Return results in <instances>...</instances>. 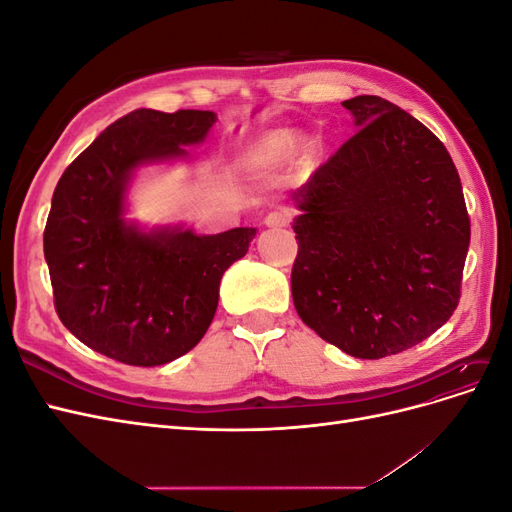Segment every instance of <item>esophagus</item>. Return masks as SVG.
Wrapping results in <instances>:
<instances>
[{"label": "esophagus", "instance_id": "obj_1", "mask_svg": "<svg viewBox=\"0 0 512 512\" xmlns=\"http://www.w3.org/2000/svg\"><path fill=\"white\" fill-rule=\"evenodd\" d=\"M265 224L271 226V228H277V226H288L290 224V215L286 211H271L267 218H265Z\"/></svg>", "mask_w": 512, "mask_h": 512}]
</instances>
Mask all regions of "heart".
Here are the masks:
<instances>
[{
  "instance_id": "heart-1",
  "label": "heart",
  "mask_w": 512,
  "mask_h": 512,
  "mask_svg": "<svg viewBox=\"0 0 512 512\" xmlns=\"http://www.w3.org/2000/svg\"><path fill=\"white\" fill-rule=\"evenodd\" d=\"M292 149H294L292 134H286V132L271 134L252 151L250 162L254 168H260V170L284 166L292 156Z\"/></svg>"
}]
</instances>
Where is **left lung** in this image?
Masks as SVG:
<instances>
[{
	"label": "left lung",
	"mask_w": 512,
	"mask_h": 512,
	"mask_svg": "<svg viewBox=\"0 0 512 512\" xmlns=\"http://www.w3.org/2000/svg\"><path fill=\"white\" fill-rule=\"evenodd\" d=\"M342 106L359 130L294 192L292 301L324 342L382 359L453 316L470 218L436 134L378 96Z\"/></svg>",
	"instance_id": "1"
}]
</instances>
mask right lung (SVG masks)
Masks as SVG:
<instances>
[{
  "instance_id": "right-lung-1",
  "label": "right lung",
  "mask_w": 512,
  "mask_h": 512,
  "mask_svg": "<svg viewBox=\"0 0 512 512\" xmlns=\"http://www.w3.org/2000/svg\"><path fill=\"white\" fill-rule=\"evenodd\" d=\"M211 111L136 108L111 123L61 175L44 228L55 312L85 346L108 359L156 367L190 352L215 316L220 282L247 254L256 228L198 237L141 232L123 220L132 170L185 156L203 141Z\"/></svg>"
}]
</instances>
